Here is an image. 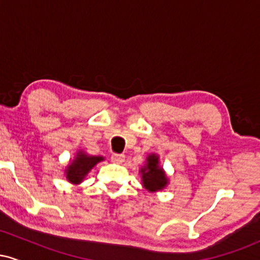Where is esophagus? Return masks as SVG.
Here are the masks:
<instances>
[{
  "label": "esophagus",
  "instance_id": "34e87169",
  "mask_svg": "<svg viewBox=\"0 0 260 260\" xmlns=\"http://www.w3.org/2000/svg\"><path fill=\"white\" fill-rule=\"evenodd\" d=\"M111 160L113 161V162L122 164L124 161V155L123 154H112Z\"/></svg>",
  "mask_w": 260,
  "mask_h": 260
}]
</instances>
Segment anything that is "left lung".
Here are the masks:
<instances>
[{
	"label": "left lung",
	"mask_w": 260,
	"mask_h": 260,
	"mask_svg": "<svg viewBox=\"0 0 260 260\" xmlns=\"http://www.w3.org/2000/svg\"><path fill=\"white\" fill-rule=\"evenodd\" d=\"M143 187L149 192H157L168 186L169 180L165 171L160 166L159 156L150 154L147 157V164L140 169Z\"/></svg>",
	"instance_id": "1"
}]
</instances>
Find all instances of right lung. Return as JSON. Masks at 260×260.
I'll use <instances>...</instances> for the list:
<instances>
[{
	"label": "right lung",
	"instance_id": "obj_1",
	"mask_svg": "<svg viewBox=\"0 0 260 260\" xmlns=\"http://www.w3.org/2000/svg\"><path fill=\"white\" fill-rule=\"evenodd\" d=\"M103 160V156H90L84 151L79 150L74 160L66 169V177L71 183L79 184L84 180L85 176L89 174V171Z\"/></svg>",
	"mask_w": 260,
	"mask_h": 260
}]
</instances>
